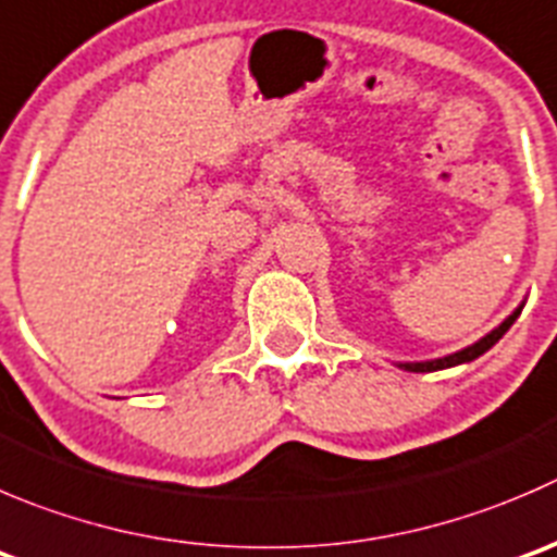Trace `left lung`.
<instances>
[{"label": "left lung", "mask_w": 557, "mask_h": 557, "mask_svg": "<svg viewBox=\"0 0 557 557\" xmlns=\"http://www.w3.org/2000/svg\"><path fill=\"white\" fill-rule=\"evenodd\" d=\"M520 312H522V305L517 307V310L511 312V315L506 318V321L500 323L498 329H493V332H490L487 337H482V339H479V343L468 345V348L457 350V354H449V356H444V359H433V361H403V364H399V367H403V370H408V372H435V370H446V367H457V364H466V361L479 359V356H482L484 350L493 348V345L498 343V339L504 337L506 332H509L511 323L517 321V315H520Z\"/></svg>", "instance_id": "obj_1"}]
</instances>
